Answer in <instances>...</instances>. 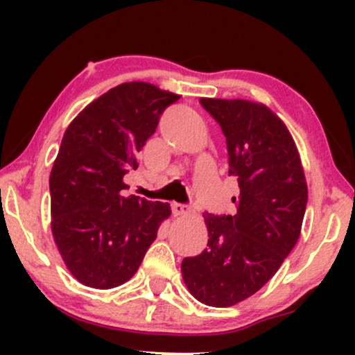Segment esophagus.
Here are the masks:
<instances>
[{
    "instance_id": "1",
    "label": "esophagus",
    "mask_w": 355,
    "mask_h": 355,
    "mask_svg": "<svg viewBox=\"0 0 355 355\" xmlns=\"http://www.w3.org/2000/svg\"><path fill=\"white\" fill-rule=\"evenodd\" d=\"M189 103H191V101H189ZM186 208H187V203H184V202L174 203V210H176V211H179V213L186 211Z\"/></svg>"
}]
</instances>
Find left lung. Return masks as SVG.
I'll return each mask as SVG.
<instances>
[{"instance_id": "1", "label": "left lung", "mask_w": 355, "mask_h": 355, "mask_svg": "<svg viewBox=\"0 0 355 355\" xmlns=\"http://www.w3.org/2000/svg\"><path fill=\"white\" fill-rule=\"evenodd\" d=\"M179 98L147 82H129L96 98L67 128L50 174L51 231L82 284L111 289L129 281L171 215L144 189L130 191L124 178L137 169L134 153Z\"/></svg>"}]
</instances>
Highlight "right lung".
Here are the masks:
<instances>
[{
  "label": "right lung",
  "mask_w": 355,
  "mask_h": 355,
  "mask_svg": "<svg viewBox=\"0 0 355 355\" xmlns=\"http://www.w3.org/2000/svg\"><path fill=\"white\" fill-rule=\"evenodd\" d=\"M221 125L237 179L232 207L205 216L207 249L186 257L181 271L193 297L230 307L268 283L299 239L307 184L293 140L265 106L218 100Z\"/></svg>",
  "instance_id": "1"
}]
</instances>
